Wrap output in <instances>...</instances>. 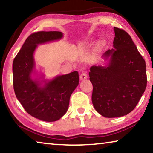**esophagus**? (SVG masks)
I'll return each instance as SVG.
<instances>
[{
  "mask_svg": "<svg viewBox=\"0 0 153 153\" xmlns=\"http://www.w3.org/2000/svg\"><path fill=\"white\" fill-rule=\"evenodd\" d=\"M79 78L81 80H84V79H86L88 78V75L86 73H82L81 74V75L79 76Z\"/></svg>",
  "mask_w": 153,
  "mask_h": 153,
  "instance_id": "obj_1",
  "label": "esophagus"
}]
</instances>
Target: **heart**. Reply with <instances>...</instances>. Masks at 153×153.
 <instances>
[{"instance_id":"obj_1","label":"heart","mask_w":153,"mask_h":153,"mask_svg":"<svg viewBox=\"0 0 153 153\" xmlns=\"http://www.w3.org/2000/svg\"><path fill=\"white\" fill-rule=\"evenodd\" d=\"M105 42H104V41L100 40V41H99V42L98 43V48H102L105 46Z\"/></svg>"}]
</instances>
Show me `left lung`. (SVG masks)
Returning <instances> with one entry per match:
<instances>
[{
    "label": "left lung",
    "instance_id": "8db88e82",
    "mask_svg": "<svg viewBox=\"0 0 153 153\" xmlns=\"http://www.w3.org/2000/svg\"><path fill=\"white\" fill-rule=\"evenodd\" d=\"M113 47L103 54L106 66H92V101L105 117H119L132 111L146 90V63L125 30L114 27Z\"/></svg>",
    "mask_w": 153,
    "mask_h": 153
}]
</instances>
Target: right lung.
Listing matches in <instances>:
<instances>
[{"instance_id": "add662e5", "label": "right lung", "mask_w": 153, "mask_h": 153, "mask_svg": "<svg viewBox=\"0 0 153 153\" xmlns=\"http://www.w3.org/2000/svg\"><path fill=\"white\" fill-rule=\"evenodd\" d=\"M61 32H37L26 38L13 63V88L24 109L32 117L45 121H55L65 114L71 94L79 84L77 71L59 76L40 86L31 78L34 69L33 52L37 45L61 39Z\"/></svg>"}]
</instances>
